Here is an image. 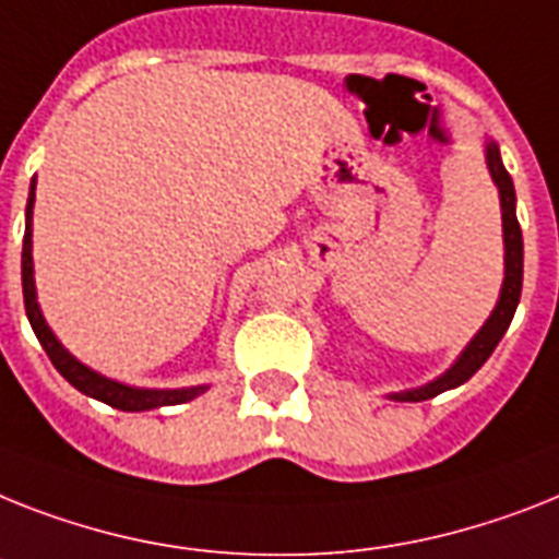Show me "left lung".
<instances>
[{
  "instance_id": "1",
  "label": "left lung",
  "mask_w": 559,
  "mask_h": 559,
  "mask_svg": "<svg viewBox=\"0 0 559 559\" xmlns=\"http://www.w3.org/2000/svg\"><path fill=\"white\" fill-rule=\"evenodd\" d=\"M486 163L488 170H491V179H495L497 191H500L502 246H506V276H502L497 308L491 311L486 325L474 334L472 343L465 345V352L456 357V362L449 371L440 373V377L428 382V385H419V389L412 391H396V394H391V400H400V403H423V400H431V396L442 394V391L456 389V385H463L465 380H472L474 373L479 371V366L495 354L497 343H500L502 334L509 331L511 320H514V311H518L520 302V290H523V230H520L518 214H514V202H518V197H514V182H511L509 170L502 168L497 142H488L486 145Z\"/></svg>"
}]
</instances>
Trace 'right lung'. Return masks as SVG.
<instances>
[{"label": "right lung", "mask_w": 559, "mask_h": 559, "mask_svg": "<svg viewBox=\"0 0 559 559\" xmlns=\"http://www.w3.org/2000/svg\"><path fill=\"white\" fill-rule=\"evenodd\" d=\"M34 200H36V177L31 182V193H27V207H25V239H22V294H25V311L31 320L36 340L41 343L45 354L50 357L53 368L62 373L64 380L71 382L73 389L82 394L94 396L99 403L119 408V412H151V408H163V405H182L193 396H200L207 385H197V389H133L124 382L108 380L103 373H96L94 368L82 366L80 359L73 357L62 343H59L53 331L48 329V322L41 317L39 302H36V285H34V257H31V214H34Z\"/></svg>", "instance_id": "add662e5"}]
</instances>
